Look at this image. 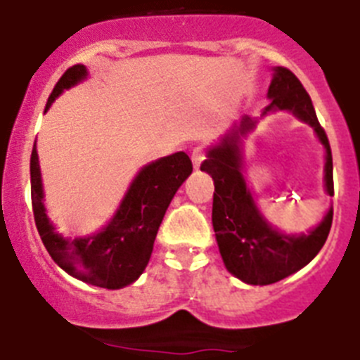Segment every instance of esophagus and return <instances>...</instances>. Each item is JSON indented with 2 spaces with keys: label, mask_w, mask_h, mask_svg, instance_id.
Here are the masks:
<instances>
[{
  "label": "esophagus",
  "mask_w": 360,
  "mask_h": 360,
  "mask_svg": "<svg viewBox=\"0 0 360 360\" xmlns=\"http://www.w3.org/2000/svg\"><path fill=\"white\" fill-rule=\"evenodd\" d=\"M202 161H205V152H202L201 148L193 150V152H192V165H193V168H195V170L201 167Z\"/></svg>",
  "instance_id": "1"
}]
</instances>
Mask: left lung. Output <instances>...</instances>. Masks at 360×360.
Returning a JSON list of instances; mask_svg holds the SVG:
<instances>
[{
  "label": "left lung",
  "mask_w": 360,
  "mask_h": 360,
  "mask_svg": "<svg viewBox=\"0 0 360 360\" xmlns=\"http://www.w3.org/2000/svg\"><path fill=\"white\" fill-rule=\"evenodd\" d=\"M261 115H243L215 145L206 148L201 170L214 179L212 224L224 266L233 277L246 284L264 286L304 268L328 239L333 219V206L326 210L321 223L308 232L286 233L262 215L254 190L243 172L245 139L254 132L259 121L275 112H290L314 128L324 148V190L333 195V162L328 137L317 121L311 99L301 81L288 68L274 67Z\"/></svg>",
  "instance_id": "1"
}]
</instances>
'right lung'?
Instances as JSON below:
<instances>
[{"label": "right lung", "mask_w": 360, "mask_h": 360, "mask_svg": "<svg viewBox=\"0 0 360 360\" xmlns=\"http://www.w3.org/2000/svg\"><path fill=\"white\" fill-rule=\"evenodd\" d=\"M89 77L85 65L65 72L46 101L45 112L65 90ZM192 174L184 152L159 158L137 172L112 219L90 236L67 237L56 230L45 208L39 158L34 145L30 158V192L39 237L61 270L92 286L120 290L136 283L150 261L159 224L181 184Z\"/></svg>", "instance_id": "right-lung-1"}]
</instances>
